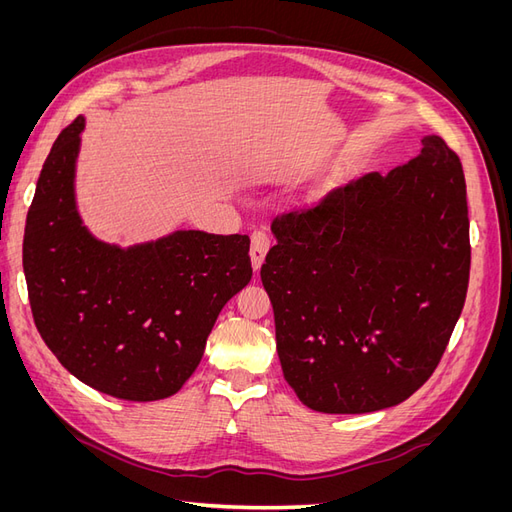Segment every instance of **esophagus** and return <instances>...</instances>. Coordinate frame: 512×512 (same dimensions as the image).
I'll return each mask as SVG.
<instances>
[{
	"label": "esophagus",
	"mask_w": 512,
	"mask_h": 512,
	"mask_svg": "<svg viewBox=\"0 0 512 512\" xmlns=\"http://www.w3.org/2000/svg\"><path fill=\"white\" fill-rule=\"evenodd\" d=\"M269 245H271V239H269L267 232H262V230H254V232H252L250 256H252V267H254V271H258L262 262H265Z\"/></svg>",
	"instance_id": "34e87169"
}]
</instances>
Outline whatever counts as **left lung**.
Masks as SVG:
<instances>
[{
  "mask_svg": "<svg viewBox=\"0 0 512 512\" xmlns=\"http://www.w3.org/2000/svg\"><path fill=\"white\" fill-rule=\"evenodd\" d=\"M260 280L286 382L307 408L365 414L406 401L453 335L470 280L466 179L440 136L277 215Z\"/></svg>",
  "mask_w": 512,
  "mask_h": 512,
  "instance_id": "1",
  "label": "left lung"
}]
</instances>
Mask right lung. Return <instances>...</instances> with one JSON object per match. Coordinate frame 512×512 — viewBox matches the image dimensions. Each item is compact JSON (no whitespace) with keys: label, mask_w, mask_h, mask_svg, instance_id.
I'll list each match as a JSON object with an SVG mask.
<instances>
[{"label":"right lung","mask_w":512,"mask_h":512,"mask_svg":"<svg viewBox=\"0 0 512 512\" xmlns=\"http://www.w3.org/2000/svg\"><path fill=\"white\" fill-rule=\"evenodd\" d=\"M85 119L61 130L27 211L23 271L44 344L74 378L128 401L175 395L222 307L252 280L250 237L177 230L123 247L83 226L74 198Z\"/></svg>","instance_id":"right-lung-1"}]
</instances>
